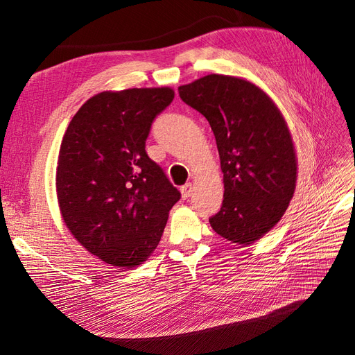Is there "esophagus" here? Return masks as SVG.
<instances>
[{
  "label": "esophagus",
  "instance_id": "34e87169",
  "mask_svg": "<svg viewBox=\"0 0 355 355\" xmlns=\"http://www.w3.org/2000/svg\"><path fill=\"white\" fill-rule=\"evenodd\" d=\"M180 194H182V198H184V200L191 197V194H192V184H187L184 187H180Z\"/></svg>",
  "mask_w": 355,
  "mask_h": 355
}]
</instances>
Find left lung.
<instances>
[{"mask_svg": "<svg viewBox=\"0 0 355 355\" xmlns=\"http://www.w3.org/2000/svg\"><path fill=\"white\" fill-rule=\"evenodd\" d=\"M178 90L216 139L225 192L211 228L252 244L282 219L295 192L296 154L284 118L263 90L230 75L210 73Z\"/></svg>", "mask_w": 355, "mask_h": 355, "instance_id": "8db88e82", "label": "left lung"}]
</instances>
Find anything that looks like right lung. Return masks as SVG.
<instances>
[{"instance_id":"obj_1","label":"right lung","mask_w":355,"mask_h":355,"mask_svg":"<svg viewBox=\"0 0 355 355\" xmlns=\"http://www.w3.org/2000/svg\"><path fill=\"white\" fill-rule=\"evenodd\" d=\"M173 98L170 87L102 92L63 136L56 170L62 218L81 245L112 266L146 261L180 198L145 151L155 116Z\"/></svg>"}]
</instances>
